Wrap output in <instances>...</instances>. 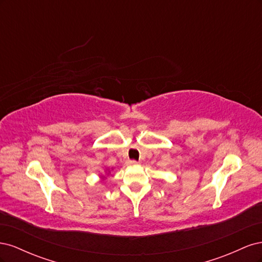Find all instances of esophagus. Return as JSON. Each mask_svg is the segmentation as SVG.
Returning a JSON list of instances; mask_svg holds the SVG:
<instances>
[{
  "label": "esophagus",
  "instance_id": "1",
  "mask_svg": "<svg viewBox=\"0 0 262 262\" xmlns=\"http://www.w3.org/2000/svg\"><path fill=\"white\" fill-rule=\"evenodd\" d=\"M128 164L130 166H137V165H139V162H137V161H129Z\"/></svg>",
  "mask_w": 262,
  "mask_h": 262
}]
</instances>
